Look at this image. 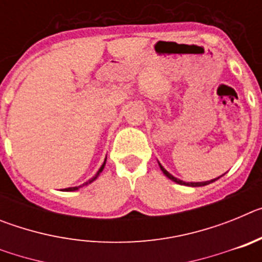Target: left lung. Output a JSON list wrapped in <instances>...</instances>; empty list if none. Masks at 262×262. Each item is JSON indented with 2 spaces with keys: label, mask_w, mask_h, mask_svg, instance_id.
Wrapping results in <instances>:
<instances>
[{
  "label": "left lung",
  "mask_w": 262,
  "mask_h": 262,
  "mask_svg": "<svg viewBox=\"0 0 262 262\" xmlns=\"http://www.w3.org/2000/svg\"><path fill=\"white\" fill-rule=\"evenodd\" d=\"M160 165V168H161V170H163V173L166 176V177L168 178H170V180H172V181H174V182H177V184H180V185H189V186H205V185H209V184H211V182H214L215 180H217V178H215V180H211V181H206V182H184V181H181V180H178V178H176V177H173L172 174H170V173L169 172H166L165 169L163 168V166H161V164H159Z\"/></svg>",
  "instance_id": "1"
}]
</instances>
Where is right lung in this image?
<instances>
[{
	"mask_svg": "<svg viewBox=\"0 0 262 262\" xmlns=\"http://www.w3.org/2000/svg\"><path fill=\"white\" fill-rule=\"evenodd\" d=\"M105 164H106V160H105V163L102 164V166H101V168H99V170H98V172L96 173V176H94V177L92 178V180H89V181H88V182H85L84 185H88V184H90V182L93 181V180H96V178L98 177V176H99V173L102 172V170H103V168H105ZM78 187H80V186H76V187H68V189H66V191H73V190H77Z\"/></svg>",
	"mask_w": 262,
	"mask_h": 262,
	"instance_id": "right-lung-1",
	"label": "right lung"
}]
</instances>
